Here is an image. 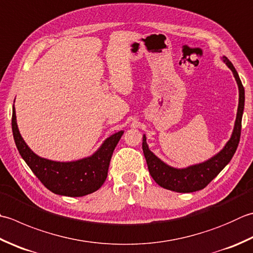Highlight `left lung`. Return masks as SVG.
I'll return each instance as SVG.
<instances>
[{"mask_svg":"<svg viewBox=\"0 0 253 253\" xmlns=\"http://www.w3.org/2000/svg\"><path fill=\"white\" fill-rule=\"evenodd\" d=\"M221 60L232 71L239 90L238 110H237L236 122L230 139L227 141L225 147L218 153H216L214 157H211V159L187 168L177 169V168H173L159 159L149 149L146 140V135H143L142 150L146 158L148 169H149L152 179L163 189L179 193H191L203 190L211 180H214L218 175V173L228 165L231 158L235 155L240 140L241 120L245 108V88L240 81L238 72L236 71L235 67L232 66L229 59L222 56Z\"/></svg>","mask_w":253,"mask_h":253,"instance_id":"obj_1","label":"left lung"}]
</instances>
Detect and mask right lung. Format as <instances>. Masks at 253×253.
<instances>
[{
	"mask_svg": "<svg viewBox=\"0 0 253 253\" xmlns=\"http://www.w3.org/2000/svg\"><path fill=\"white\" fill-rule=\"evenodd\" d=\"M12 130L19 155L38 180L54 194L70 197L91 194L103 185L107 177L114 149L124 133V130L113 133L90 157L60 162L39 157L27 146L18 130L14 105Z\"/></svg>",
	"mask_w": 253,
	"mask_h": 253,
	"instance_id": "right-lung-1",
	"label": "right lung"
}]
</instances>
